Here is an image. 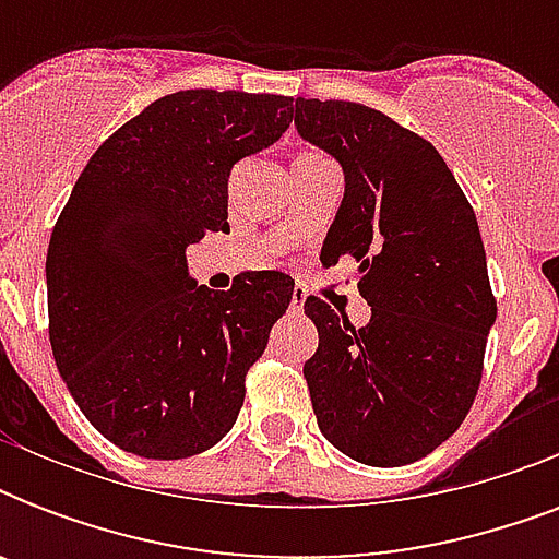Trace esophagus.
<instances>
[{
  "instance_id": "34e87169",
  "label": "esophagus",
  "mask_w": 559,
  "mask_h": 559,
  "mask_svg": "<svg viewBox=\"0 0 559 559\" xmlns=\"http://www.w3.org/2000/svg\"><path fill=\"white\" fill-rule=\"evenodd\" d=\"M305 298H307L305 289H301V287L293 289V301H289V310H293V313H301V310H305Z\"/></svg>"
}]
</instances>
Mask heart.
Masks as SVG:
<instances>
[{
    "mask_svg": "<svg viewBox=\"0 0 559 559\" xmlns=\"http://www.w3.org/2000/svg\"><path fill=\"white\" fill-rule=\"evenodd\" d=\"M305 156H307V153H305Z\"/></svg>",
    "mask_w": 559,
    "mask_h": 559,
    "instance_id": "1",
    "label": "heart"
}]
</instances>
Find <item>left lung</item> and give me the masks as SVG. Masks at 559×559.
I'll list each match as a JSON object with an SVG mask.
<instances>
[{"label":"left lung","mask_w":559,"mask_h":559,"mask_svg":"<svg viewBox=\"0 0 559 559\" xmlns=\"http://www.w3.org/2000/svg\"><path fill=\"white\" fill-rule=\"evenodd\" d=\"M296 127L345 170L324 249L357 258L371 322L310 296L319 348L305 362L328 441L368 467L441 447L476 400L496 298L476 214L441 153L385 112L296 98Z\"/></svg>","instance_id":"8db88e82"}]
</instances>
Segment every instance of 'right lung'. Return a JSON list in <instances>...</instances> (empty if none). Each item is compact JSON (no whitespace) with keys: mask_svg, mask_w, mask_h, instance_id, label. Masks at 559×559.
I'll use <instances>...</instances> for the list:
<instances>
[{"mask_svg":"<svg viewBox=\"0 0 559 559\" xmlns=\"http://www.w3.org/2000/svg\"><path fill=\"white\" fill-rule=\"evenodd\" d=\"M289 121L287 95H165L100 144L57 217L46 258L57 371L124 452L188 459L240 415L293 278L243 272L214 293L191 281L186 249L226 231L228 174Z\"/></svg>","mask_w":559,"mask_h":559,"instance_id":"add662e5","label":"right lung"}]
</instances>
